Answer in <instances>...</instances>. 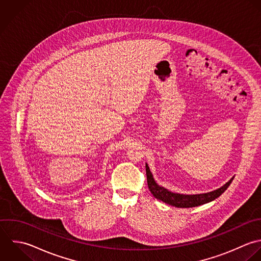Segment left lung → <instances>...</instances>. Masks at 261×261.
<instances>
[{"label":"left lung","instance_id":"left-lung-1","mask_svg":"<svg viewBox=\"0 0 261 261\" xmlns=\"http://www.w3.org/2000/svg\"><path fill=\"white\" fill-rule=\"evenodd\" d=\"M145 170H146V177H147V185L151 192V194L159 200L168 203L175 207L180 208H188V207H195L198 205H202L205 203H208L216 198L220 197L230 186L232 183L233 178H231L225 185L222 187L207 192V193H200V194H181V193H175L172 192L165 187H162L159 185L154 178L152 173L149 170V167L147 164H145Z\"/></svg>","mask_w":261,"mask_h":261}]
</instances>
